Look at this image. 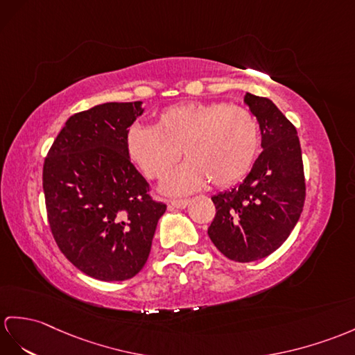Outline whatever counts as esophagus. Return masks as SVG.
<instances>
[{
	"instance_id": "obj_1",
	"label": "esophagus",
	"mask_w": 355,
	"mask_h": 355,
	"mask_svg": "<svg viewBox=\"0 0 355 355\" xmlns=\"http://www.w3.org/2000/svg\"><path fill=\"white\" fill-rule=\"evenodd\" d=\"M168 203H170L171 206L178 207V209H184V207L188 206L189 200H188V198H179V200H170Z\"/></svg>"
}]
</instances>
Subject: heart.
<instances>
[{"label":"heart","mask_w":355,"mask_h":355,"mask_svg":"<svg viewBox=\"0 0 355 355\" xmlns=\"http://www.w3.org/2000/svg\"><path fill=\"white\" fill-rule=\"evenodd\" d=\"M126 153L150 179H162L168 194L205 185L227 187L244 178L259 149V125L247 108L224 102H189L164 110L155 128L135 123L125 138Z\"/></svg>","instance_id":"obj_1"}]
</instances>
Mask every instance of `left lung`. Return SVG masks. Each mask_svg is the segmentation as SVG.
<instances>
[{"label":"left lung","mask_w":355,"mask_h":355,"mask_svg":"<svg viewBox=\"0 0 355 355\" xmlns=\"http://www.w3.org/2000/svg\"><path fill=\"white\" fill-rule=\"evenodd\" d=\"M257 119L262 152L238 187L212 197L214 245L235 262L270 256L291 235L306 200L304 168L297 129L268 98L245 93Z\"/></svg>","instance_id":"left-lung-1"}]
</instances>
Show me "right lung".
Here are the masks:
<instances>
[{
    "label": "right lung",
    "mask_w": 355,
    "mask_h": 355,
    "mask_svg": "<svg viewBox=\"0 0 355 355\" xmlns=\"http://www.w3.org/2000/svg\"><path fill=\"white\" fill-rule=\"evenodd\" d=\"M141 101L107 102L67 119L43 164L48 221L62 253L103 282L132 279L148 262L167 206L126 153Z\"/></svg>",
    "instance_id": "right-lung-1"
}]
</instances>
